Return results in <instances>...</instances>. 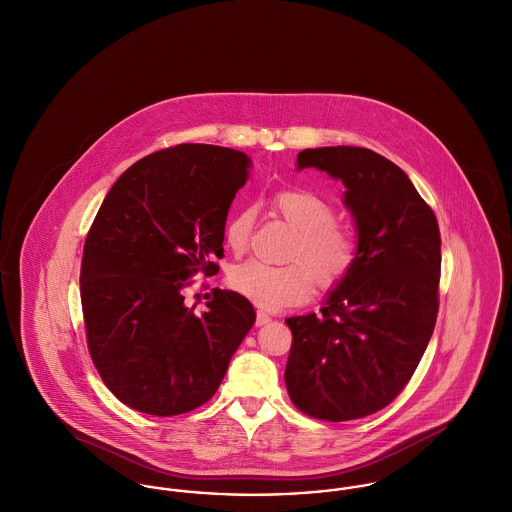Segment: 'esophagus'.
Wrapping results in <instances>:
<instances>
[{
    "instance_id": "esophagus-1",
    "label": "esophagus",
    "mask_w": 512,
    "mask_h": 512,
    "mask_svg": "<svg viewBox=\"0 0 512 512\" xmlns=\"http://www.w3.org/2000/svg\"><path fill=\"white\" fill-rule=\"evenodd\" d=\"M267 322H271V316H269L265 310H257V318H255V324H257V326H265Z\"/></svg>"
}]
</instances>
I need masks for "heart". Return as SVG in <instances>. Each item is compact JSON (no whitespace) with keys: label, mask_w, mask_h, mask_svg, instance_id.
Instances as JSON below:
<instances>
[{"label":"heart","mask_w":512,"mask_h":512,"mask_svg":"<svg viewBox=\"0 0 512 512\" xmlns=\"http://www.w3.org/2000/svg\"><path fill=\"white\" fill-rule=\"evenodd\" d=\"M273 207L297 231L289 253L293 263L267 265L245 261L231 269L229 287L265 310L293 307L314 291V283L328 291L348 279L358 261L356 231L336 221L334 207L305 188H287L275 194ZM253 231V209L235 211L225 225V245L243 253Z\"/></svg>","instance_id":"obj_1"}]
</instances>
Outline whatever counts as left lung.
Masks as SVG:
<instances>
[{
  "label": "left lung",
  "instance_id": "obj_1",
  "mask_svg": "<svg viewBox=\"0 0 512 512\" xmlns=\"http://www.w3.org/2000/svg\"><path fill=\"white\" fill-rule=\"evenodd\" d=\"M297 168L342 180L360 253L318 314L285 320L293 332L287 392L316 419L366 417L400 396L433 334L439 225L406 172L374 150L308 148L299 152Z\"/></svg>",
  "mask_w": 512,
  "mask_h": 512
}]
</instances>
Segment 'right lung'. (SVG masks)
<instances>
[{
  "instance_id": "obj_1",
  "label": "right lung",
  "mask_w": 512,
  "mask_h": 512,
  "mask_svg": "<svg viewBox=\"0 0 512 512\" xmlns=\"http://www.w3.org/2000/svg\"><path fill=\"white\" fill-rule=\"evenodd\" d=\"M247 154L178 144L132 164L110 188L81 263L87 346L106 388L128 408L170 417L204 406L255 322L239 293L213 289L186 307L198 273L219 271L229 205Z\"/></svg>"
}]
</instances>
